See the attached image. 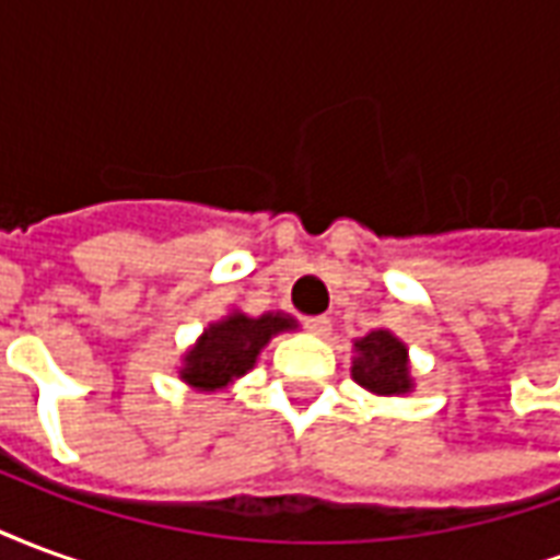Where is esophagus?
Here are the masks:
<instances>
[{
	"label": "esophagus",
	"mask_w": 560,
	"mask_h": 560,
	"mask_svg": "<svg viewBox=\"0 0 560 560\" xmlns=\"http://www.w3.org/2000/svg\"><path fill=\"white\" fill-rule=\"evenodd\" d=\"M305 327L312 329V332H317V336H327L332 324H329L327 315H315V317H305Z\"/></svg>",
	"instance_id": "esophagus-1"
}]
</instances>
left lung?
Wrapping results in <instances>:
<instances>
[{"label":"left lung","instance_id":"left-lung-1","mask_svg":"<svg viewBox=\"0 0 560 560\" xmlns=\"http://www.w3.org/2000/svg\"><path fill=\"white\" fill-rule=\"evenodd\" d=\"M353 381L375 396H401L411 393V369H408V348L389 329H372L369 336L353 341Z\"/></svg>","mask_w":560,"mask_h":560}]
</instances>
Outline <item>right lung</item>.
Returning <instances> with one entry per match:
<instances>
[{"mask_svg": "<svg viewBox=\"0 0 560 560\" xmlns=\"http://www.w3.org/2000/svg\"><path fill=\"white\" fill-rule=\"evenodd\" d=\"M296 327V320L284 312H267L260 317H248L243 312H231L203 329L197 345L183 357V377L188 387L215 393L231 387L236 377L255 369L257 353L267 348L272 336Z\"/></svg>", "mask_w": 560, "mask_h": 560, "instance_id": "obj_1", "label": "right lung"}]
</instances>
